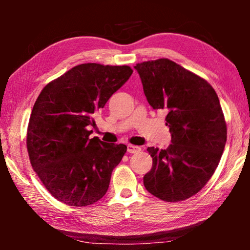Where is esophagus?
<instances>
[{
	"instance_id": "obj_1",
	"label": "esophagus",
	"mask_w": 250,
	"mask_h": 250,
	"mask_svg": "<svg viewBox=\"0 0 250 250\" xmlns=\"http://www.w3.org/2000/svg\"><path fill=\"white\" fill-rule=\"evenodd\" d=\"M140 150H141V147H139L137 146L128 145V146H126V151H128L129 153H137V152H139Z\"/></svg>"
}]
</instances>
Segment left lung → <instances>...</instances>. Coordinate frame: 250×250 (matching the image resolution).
Wrapping results in <instances>:
<instances>
[{
    "instance_id": "obj_1",
    "label": "left lung",
    "mask_w": 250,
    "mask_h": 250,
    "mask_svg": "<svg viewBox=\"0 0 250 250\" xmlns=\"http://www.w3.org/2000/svg\"><path fill=\"white\" fill-rule=\"evenodd\" d=\"M153 109H166L171 145L147 147L153 164L143 177L152 195L180 202L195 195L214 174L227 139L225 118L214 88L167 58L134 66Z\"/></svg>"
}]
</instances>
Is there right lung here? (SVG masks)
<instances>
[{"mask_svg":"<svg viewBox=\"0 0 250 250\" xmlns=\"http://www.w3.org/2000/svg\"><path fill=\"white\" fill-rule=\"evenodd\" d=\"M129 66L88 62L46 84L29 118L26 145L32 167L59 202L82 207L107 193L126 146L89 138L94 113L125 83Z\"/></svg>","mask_w":250,"mask_h":250,"instance_id":"obj_1","label":"right lung"}]
</instances>
